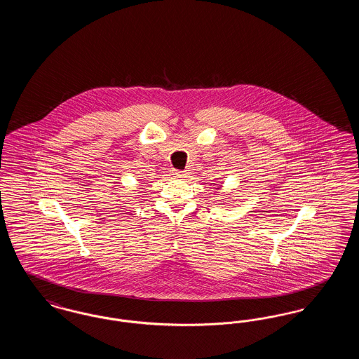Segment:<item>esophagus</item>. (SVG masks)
<instances>
[{"mask_svg": "<svg viewBox=\"0 0 359 359\" xmlns=\"http://www.w3.org/2000/svg\"><path fill=\"white\" fill-rule=\"evenodd\" d=\"M173 176L177 177V179H182V177L186 176V173L183 171H176V170H175V171H173Z\"/></svg>", "mask_w": 359, "mask_h": 359, "instance_id": "34e87169", "label": "esophagus"}]
</instances>
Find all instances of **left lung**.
Here are the masks:
<instances>
[{"instance_id": "obj_1", "label": "left lung", "mask_w": 359, "mask_h": 359, "mask_svg": "<svg viewBox=\"0 0 359 359\" xmlns=\"http://www.w3.org/2000/svg\"><path fill=\"white\" fill-rule=\"evenodd\" d=\"M219 187H221V186H219Z\"/></svg>"}]
</instances>
